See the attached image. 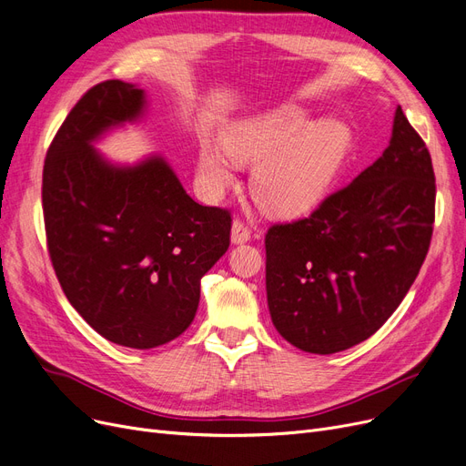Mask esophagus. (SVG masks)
<instances>
[{
  "mask_svg": "<svg viewBox=\"0 0 466 466\" xmlns=\"http://www.w3.org/2000/svg\"><path fill=\"white\" fill-rule=\"evenodd\" d=\"M250 241V229L247 228V223L241 219H235L231 225V243L233 245H245Z\"/></svg>",
  "mask_w": 466,
  "mask_h": 466,
  "instance_id": "esophagus-1",
  "label": "esophagus"
}]
</instances>
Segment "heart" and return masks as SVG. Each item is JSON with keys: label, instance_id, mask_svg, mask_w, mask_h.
<instances>
[{"label": "heart", "instance_id": "b5f03b06", "mask_svg": "<svg viewBox=\"0 0 466 466\" xmlns=\"http://www.w3.org/2000/svg\"><path fill=\"white\" fill-rule=\"evenodd\" d=\"M223 146L206 144L198 178L219 196L233 182V161L255 165L250 192L268 214L301 216L322 202L348 157L351 130L336 118L313 122L301 106L284 105L233 122Z\"/></svg>", "mask_w": 466, "mask_h": 466}]
</instances>
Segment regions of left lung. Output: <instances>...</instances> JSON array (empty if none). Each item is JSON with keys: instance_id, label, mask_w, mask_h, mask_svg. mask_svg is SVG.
Listing matches in <instances>:
<instances>
[{"instance_id": "left-lung-1", "label": "left lung", "mask_w": 466, "mask_h": 466, "mask_svg": "<svg viewBox=\"0 0 466 466\" xmlns=\"http://www.w3.org/2000/svg\"><path fill=\"white\" fill-rule=\"evenodd\" d=\"M435 218L426 144L397 106L383 155L311 216L266 233V295L276 330L309 354L375 334L424 262Z\"/></svg>"}]
</instances>
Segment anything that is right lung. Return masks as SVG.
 Listing matches in <instances>:
<instances>
[{"instance_id":"right-lung-1","label":"right lung","mask_w":466,"mask_h":466,"mask_svg":"<svg viewBox=\"0 0 466 466\" xmlns=\"http://www.w3.org/2000/svg\"><path fill=\"white\" fill-rule=\"evenodd\" d=\"M146 112L134 83H98L64 120L42 173L48 252L67 301L106 340L136 350L190 327L200 279L231 231L229 211L194 202L163 155L128 165L95 147Z\"/></svg>"}]
</instances>
